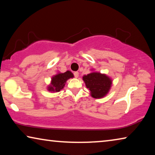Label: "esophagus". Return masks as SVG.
<instances>
[{"instance_id": "esophagus-1", "label": "esophagus", "mask_w": 155, "mask_h": 155, "mask_svg": "<svg viewBox=\"0 0 155 155\" xmlns=\"http://www.w3.org/2000/svg\"><path fill=\"white\" fill-rule=\"evenodd\" d=\"M74 77L75 78H78V75H79V73L78 72H74Z\"/></svg>"}]
</instances>
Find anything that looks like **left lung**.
Segmentation results:
<instances>
[{
    "label": "left lung",
    "instance_id": "left-lung-1",
    "mask_svg": "<svg viewBox=\"0 0 155 155\" xmlns=\"http://www.w3.org/2000/svg\"><path fill=\"white\" fill-rule=\"evenodd\" d=\"M83 80L86 87L90 91L91 97L94 98H102L105 96L111 89L112 84V80L108 76L97 72L84 75Z\"/></svg>",
    "mask_w": 155,
    "mask_h": 155
}]
</instances>
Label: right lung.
I'll return each instance as SVG.
<instances>
[{"instance_id": "obj_1", "label": "right lung", "mask_w": 155, "mask_h": 155, "mask_svg": "<svg viewBox=\"0 0 155 155\" xmlns=\"http://www.w3.org/2000/svg\"><path fill=\"white\" fill-rule=\"evenodd\" d=\"M73 77L74 75L69 70L64 73L59 72L52 77L51 84L48 85L47 90L51 92H59L64 88L66 81L69 78Z\"/></svg>"}]
</instances>
